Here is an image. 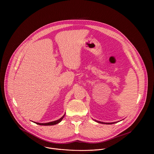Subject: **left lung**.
<instances>
[{
  "label": "left lung",
  "instance_id": "8db88e82",
  "mask_svg": "<svg viewBox=\"0 0 154 154\" xmlns=\"http://www.w3.org/2000/svg\"><path fill=\"white\" fill-rule=\"evenodd\" d=\"M95 122H97V123H101V124H106V125H111V124H114V123H117V122H112V123H105V122H100V121H98V120H94L93 119Z\"/></svg>",
  "mask_w": 154,
  "mask_h": 154
}]
</instances>
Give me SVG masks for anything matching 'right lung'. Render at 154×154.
<instances>
[{"label": "right lung", "instance_id": "1", "mask_svg": "<svg viewBox=\"0 0 154 154\" xmlns=\"http://www.w3.org/2000/svg\"><path fill=\"white\" fill-rule=\"evenodd\" d=\"M65 115V114L60 119H59V120H55V121H53V122H48V123H37V122H34V123L37 124V125H42V126H52V125H54L59 123L62 120V119L64 118Z\"/></svg>", "mask_w": 154, "mask_h": 154}]
</instances>
